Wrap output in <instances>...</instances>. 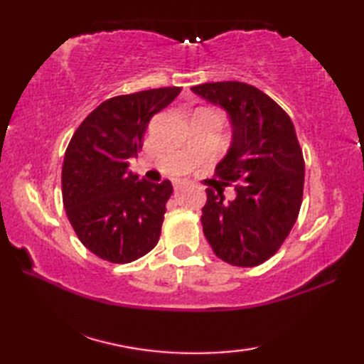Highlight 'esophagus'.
I'll return each mask as SVG.
<instances>
[{
	"mask_svg": "<svg viewBox=\"0 0 364 364\" xmlns=\"http://www.w3.org/2000/svg\"><path fill=\"white\" fill-rule=\"evenodd\" d=\"M173 186H175V189H180V188L183 186V181H180V180H176V181L173 183Z\"/></svg>",
	"mask_w": 364,
	"mask_h": 364,
	"instance_id": "1",
	"label": "esophagus"
}]
</instances>
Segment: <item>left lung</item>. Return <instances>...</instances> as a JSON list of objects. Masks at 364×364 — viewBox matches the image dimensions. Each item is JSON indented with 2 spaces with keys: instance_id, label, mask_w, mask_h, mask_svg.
I'll use <instances>...</instances> for the list:
<instances>
[{
  "instance_id": "8db88e82",
  "label": "left lung",
  "mask_w": 364,
  "mask_h": 364,
  "mask_svg": "<svg viewBox=\"0 0 364 364\" xmlns=\"http://www.w3.org/2000/svg\"><path fill=\"white\" fill-rule=\"evenodd\" d=\"M194 94L227 111L233 141L214 175L235 184L236 198L208 188L202 225L218 257L231 266L255 267L288 237L301 205L305 161L296 128L280 106L239 81L206 82Z\"/></svg>"
}]
</instances>
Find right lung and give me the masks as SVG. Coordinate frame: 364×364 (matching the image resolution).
<instances>
[{"instance_id":"1","label":"right lung","mask_w":364,"mask_h":364,"mask_svg":"<svg viewBox=\"0 0 364 364\" xmlns=\"http://www.w3.org/2000/svg\"><path fill=\"white\" fill-rule=\"evenodd\" d=\"M181 87H161L106 100L82 120L63 166V202L82 245L115 264L136 261L159 241L172 183L129 172L151 117Z\"/></svg>"}]
</instances>
